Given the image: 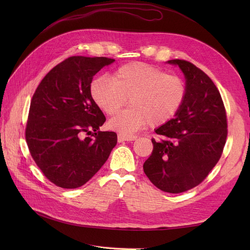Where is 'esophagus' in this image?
Instances as JSON below:
<instances>
[{
  "label": "esophagus",
  "mask_w": 250,
  "mask_h": 250,
  "mask_svg": "<svg viewBox=\"0 0 250 250\" xmlns=\"http://www.w3.org/2000/svg\"><path fill=\"white\" fill-rule=\"evenodd\" d=\"M117 139H118V142H124V141H135V140L137 139V136L120 133V134L117 135Z\"/></svg>",
  "instance_id": "esophagus-1"
}]
</instances>
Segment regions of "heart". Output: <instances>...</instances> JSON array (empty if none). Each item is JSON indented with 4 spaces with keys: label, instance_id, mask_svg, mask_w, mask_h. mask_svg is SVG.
Segmentation results:
<instances>
[{
    "label": "heart",
    "instance_id": "1",
    "mask_svg": "<svg viewBox=\"0 0 250 250\" xmlns=\"http://www.w3.org/2000/svg\"><path fill=\"white\" fill-rule=\"evenodd\" d=\"M97 106L113 115L129 100L130 107L112 117L108 126L130 134L152 125H162L177 114L187 97V84L177 75L144 62L118 68L112 78L99 76L90 85Z\"/></svg>",
    "mask_w": 250,
    "mask_h": 250
}]
</instances>
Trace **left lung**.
<instances>
[{"label":"left lung","instance_id":"obj_1","mask_svg":"<svg viewBox=\"0 0 250 250\" xmlns=\"http://www.w3.org/2000/svg\"><path fill=\"white\" fill-rule=\"evenodd\" d=\"M186 77L187 97L177 114L155 129L153 151L143 165L153 185L169 193L191 189L218 163L227 138V116L218 88L188 61L170 60Z\"/></svg>","mask_w":250,"mask_h":250}]
</instances>
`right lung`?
I'll return each instance as SVG.
<instances>
[{
	"instance_id": "add662e5",
	"label": "right lung",
	"mask_w": 250,
	"mask_h": 250,
	"mask_svg": "<svg viewBox=\"0 0 250 250\" xmlns=\"http://www.w3.org/2000/svg\"><path fill=\"white\" fill-rule=\"evenodd\" d=\"M113 59L76 56L51 69L36 88L25 139L36 165L57 187L84 186L106 162L117 143L100 132L106 121L90 93L93 77Z\"/></svg>"
}]
</instances>
